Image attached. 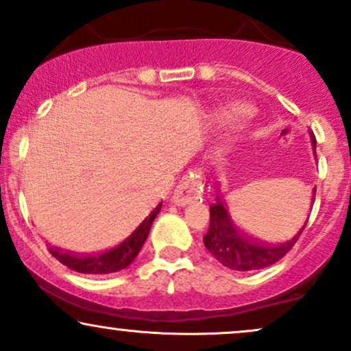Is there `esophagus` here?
I'll list each match as a JSON object with an SVG mask.
<instances>
[{
	"label": "esophagus",
	"instance_id": "1",
	"mask_svg": "<svg viewBox=\"0 0 351 351\" xmlns=\"http://www.w3.org/2000/svg\"><path fill=\"white\" fill-rule=\"evenodd\" d=\"M201 193H203V176L201 173H195L180 181L173 193V203L178 206H186L193 199L199 198Z\"/></svg>",
	"mask_w": 351,
	"mask_h": 351
}]
</instances>
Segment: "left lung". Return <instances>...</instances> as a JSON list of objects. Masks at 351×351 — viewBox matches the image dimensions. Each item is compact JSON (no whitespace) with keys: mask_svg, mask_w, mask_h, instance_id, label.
<instances>
[{"mask_svg":"<svg viewBox=\"0 0 351 351\" xmlns=\"http://www.w3.org/2000/svg\"><path fill=\"white\" fill-rule=\"evenodd\" d=\"M312 143L315 148V138L312 140ZM313 201H315V189H313ZM305 226H307V221L300 231L285 243L274 245L264 244L245 236L231 219L226 203L217 198L216 203L209 206V229L203 241L215 259L226 265L228 269L241 272L257 271L280 261L293 247Z\"/></svg>","mask_w":351,"mask_h":351,"instance_id":"1","label":"left lung"}]
</instances>
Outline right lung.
I'll return each instance as SVG.
<instances>
[{
    "label": "right lung",
    "mask_w": 351,
    "mask_h": 351,
    "mask_svg": "<svg viewBox=\"0 0 351 351\" xmlns=\"http://www.w3.org/2000/svg\"><path fill=\"white\" fill-rule=\"evenodd\" d=\"M160 209H162V203L145 217L142 223L138 224V228L127 239H123L119 245L108 249V251L97 254H72L62 251L56 245H51L49 252L60 264L67 265L72 271L80 274H110L122 271V269L128 267L134 263L135 257L138 256L140 249H142L148 232H150L153 219L158 215Z\"/></svg>",
    "instance_id": "obj_1"
}]
</instances>
